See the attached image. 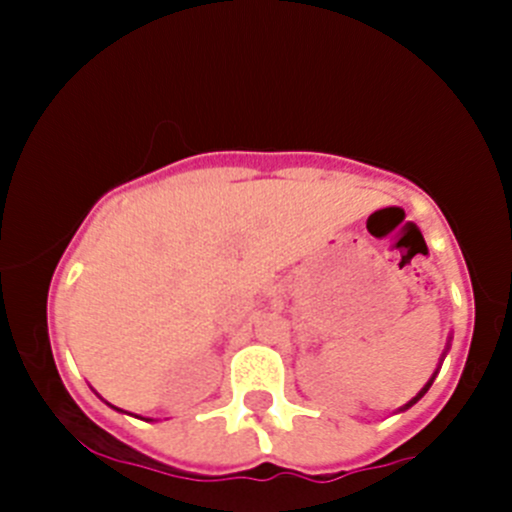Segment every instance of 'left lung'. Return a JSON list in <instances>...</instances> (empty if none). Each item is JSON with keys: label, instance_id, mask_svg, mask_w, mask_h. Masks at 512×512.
Returning a JSON list of instances; mask_svg holds the SVG:
<instances>
[{"label": "left lung", "instance_id": "left-lung-1", "mask_svg": "<svg viewBox=\"0 0 512 512\" xmlns=\"http://www.w3.org/2000/svg\"><path fill=\"white\" fill-rule=\"evenodd\" d=\"M433 379H436V374H433V376H431V379H428V381H426V386H423V389H421V391H418V394L414 396V399H411V401H409V404H406V406H401V411L411 409V406H414V404H416V401H418V399H421V396H423V394H426V391H428V389H431Z\"/></svg>", "mask_w": 512, "mask_h": 512}]
</instances>
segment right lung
I'll return each mask as SVG.
<instances>
[{"mask_svg":"<svg viewBox=\"0 0 512 512\" xmlns=\"http://www.w3.org/2000/svg\"><path fill=\"white\" fill-rule=\"evenodd\" d=\"M113 409H116V406H113ZM116 411H121V409H116ZM148 421H151V418H148Z\"/></svg>","mask_w":512,"mask_h":512,"instance_id":"1","label":"right lung"}]
</instances>
